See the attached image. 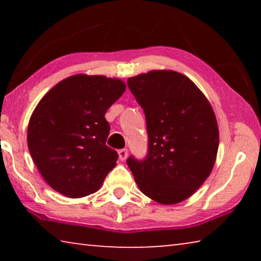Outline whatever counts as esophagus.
I'll use <instances>...</instances> for the list:
<instances>
[{
	"mask_svg": "<svg viewBox=\"0 0 261 261\" xmlns=\"http://www.w3.org/2000/svg\"><path fill=\"white\" fill-rule=\"evenodd\" d=\"M118 156H120V160L124 161L125 159L127 158V149L126 148H122L118 151Z\"/></svg>",
	"mask_w": 261,
	"mask_h": 261,
	"instance_id": "esophagus-1",
	"label": "esophagus"
}]
</instances>
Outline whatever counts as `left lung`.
I'll use <instances>...</instances> for the list:
<instances>
[{
    "mask_svg": "<svg viewBox=\"0 0 261 261\" xmlns=\"http://www.w3.org/2000/svg\"><path fill=\"white\" fill-rule=\"evenodd\" d=\"M146 117L147 155L127 158L140 191L163 205L188 199L208 177L219 148L211 103L192 81L171 70L127 79Z\"/></svg>",
    "mask_w": 261,
    "mask_h": 261,
    "instance_id": "8db88e82",
    "label": "left lung"
}]
</instances>
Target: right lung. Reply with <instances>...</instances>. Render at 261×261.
Returning a JSON list of instances; mask_svg holds the SVG:
<instances>
[{"instance_id": "add662e5", "label": "right lung", "mask_w": 261, "mask_h": 261, "mask_svg": "<svg viewBox=\"0 0 261 261\" xmlns=\"http://www.w3.org/2000/svg\"><path fill=\"white\" fill-rule=\"evenodd\" d=\"M125 87L120 79L74 74L56 84L35 107L28 146L55 191L69 198L88 196L116 166L117 152L106 145L110 126L105 114Z\"/></svg>"}]
</instances>
